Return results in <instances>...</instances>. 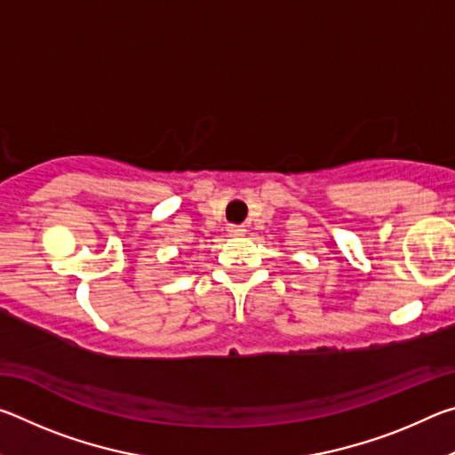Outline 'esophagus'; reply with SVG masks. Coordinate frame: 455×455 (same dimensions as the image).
Masks as SVG:
<instances>
[{
    "instance_id": "obj_1",
    "label": "esophagus",
    "mask_w": 455,
    "mask_h": 455,
    "mask_svg": "<svg viewBox=\"0 0 455 455\" xmlns=\"http://www.w3.org/2000/svg\"><path fill=\"white\" fill-rule=\"evenodd\" d=\"M244 233H246V228L243 225H230L228 227V235L230 236H244Z\"/></svg>"
}]
</instances>
